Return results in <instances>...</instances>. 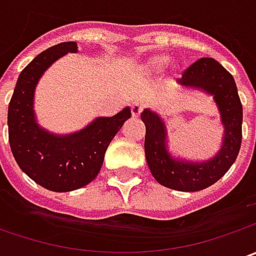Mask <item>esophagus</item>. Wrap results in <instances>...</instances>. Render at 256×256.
<instances>
[{
	"mask_svg": "<svg viewBox=\"0 0 256 256\" xmlns=\"http://www.w3.org/2000/svg\"><path fill=\"white\" fill-rule=\"evenodd\" d=\"M144 110V105L141 102H134L132 105H131V114H132L134 118H138L140 115H141V112H142Z\"/></svg>",
	"mask_w": 256,
	"mask_h": 256,
	"instance_id": "1",
	"label": "esophagus"
}]
</instances>
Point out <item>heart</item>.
Masks as SVG:
<instances>
[{
  "label": "heart",
  "mask_w": 256,
  "mask_h": 256,
  "mask_svg": "<svg viewBox=\"0 0 256 256\" xmlns=\"http://www.w3.org/2000/svg\"><path fill=\"white\" fill-rule=\"evenodd\" d=\"M168 61H170V58H168L166 55H152V56H150V58L145 61V68H146L148 71H151V72H158V71H161V70H164V68L168 65Z\"/></svg>",
  "instance_id": "1"
}]
</instances>
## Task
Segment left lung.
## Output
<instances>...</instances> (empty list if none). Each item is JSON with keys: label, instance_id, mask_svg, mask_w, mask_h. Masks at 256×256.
Wrapping results in <instances>:
<instances>
[{"label": "left lung", "instance_id": "obj_1", "mask_svg": "<svg viewBox=\"0 0 256 256\" xmlns=\"http://www.w3.org/2000/svg\"><path fill=\"white\" fill-rule=\"evenodd\" d=\"M178 84L212 95L224 128L221 148L210 160L192 161L170 151L168 130L158 112L145 108V156L158 184L175 191L195 192L208 188L226 174L235 162L242 141V104L235 80L214 58H201L184 72Z\"/></svg>", "mask_w": 256, "mask_h": 256}]
</instances>
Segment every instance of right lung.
<instances>
[{
  "instance_id": "1",
  "label": "right lung",
  "mask_w": 256,
  "mask_h": 256,
  "mask_svg": "<svg viewBox=\"0 0 256 256\" xmlns=\"http://www.w3.org/2000/svg\"><path fill=\"white\" fill-rule=\"evenodd\" d=\"M68 52H78L76 42H61L36 55L21 71L8 105V138L15 161L32 181L54 192L75 191L95 180L108 145L131 118L126 106L114 116H98L82 130L65 135L50 132L38 124L36 84Z\"/></svg>"
}]
</instances>
